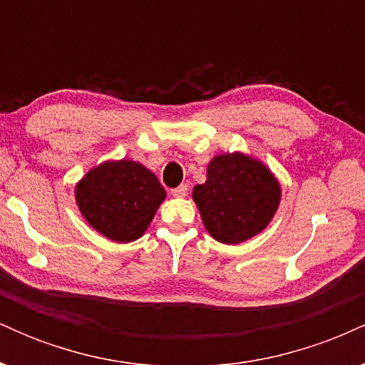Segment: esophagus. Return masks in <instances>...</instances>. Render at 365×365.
I'll use <instances>...</instances> for the list:
<instances>
[{"mask_svg":"<svg viewBox=\"0 0 365 365\" xmlns=\"http://www.w3.org/2000/svg\"><path fill=\"white\" fill-rule=\"evenodd\" d=\"M171 195H173V197H185L187 195V185H178L177 188H171Z\"/></svg>","mask_w":365,"mask_h":365,"instance_id":"34e87169","label":"esophagus"}]
</instances>
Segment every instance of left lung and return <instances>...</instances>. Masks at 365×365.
Listing matches in <instances>:
<instances>
[{"label": "left lung", "mask_w": 365, "mask_h": 365, "mask_svg": "<svg viewBox=\"0 0 365 365\" xmlns=\"http://www.w3.org/2000/svg\"><path fill=\"white\" fill-rule=\"evenodd\" d=\"M206 230L221 244L235 245L261 233L279 206L282 187L257 159L220 154L207 165V180L192 192Z\"/></svg>", "instance_id": "left-lung-1"}]
</instances>
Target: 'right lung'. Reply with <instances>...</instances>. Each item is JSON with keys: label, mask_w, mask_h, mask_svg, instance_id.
I'll return each instance as SVG.
<instances>
[{"label": "right lung", "mask_w": 365, "mask_h": 365, "mask_svg": "<svg viewBox=\"0 0 365 365\" xmlns=\"http://www.w3.org/2000/svg\"><path fill=\"white\" fill-rule=\"evenodd\" d=\"M165 197L156 175L130 159L96 166L75 187L77 206L87 223L118 244L144 235Z\"/></svg>", "instance_id": "obj_1"}]
</instances>
